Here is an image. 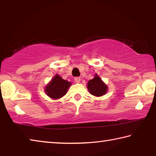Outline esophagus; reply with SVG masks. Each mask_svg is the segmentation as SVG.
Listing matches in <instances>:
<instances>
[{
	"instance_id": "esophagus-1",
	"label": "esophagus",
	"mask_w": 156,
	"mask_h": 156,
	"mask_svg": "<svg viewBox=\"0 0 156 156\" xmlns=\"http://www.w3.org/2000/svg\"><path fill=\"white\" fill-rule=\"evenodd\" d=\"M74 80H75L76 83H80V77H76V78H74Z\"/></svg>"
}]
</instances>
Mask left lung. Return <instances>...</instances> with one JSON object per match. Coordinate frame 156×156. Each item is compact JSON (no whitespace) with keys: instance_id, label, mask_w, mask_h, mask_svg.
I'll list each match as a JSON object with an SVG mask.
<instances>
[{"instance_id":"1","label":"left lung","mask_w":156,"mask_h":156,"mask_svg":"<svg viewBox=\"0 0 156 156\" xmlns=\"http://www.w3.org/2000/svg\"><path fill=\"white\" fill-rule=\"evenodd\" d=\"M87 89L89 93L95 96H103L107 91V85L97 75H95L94 78L88 82Z\"/></svg>"}]
</instances>
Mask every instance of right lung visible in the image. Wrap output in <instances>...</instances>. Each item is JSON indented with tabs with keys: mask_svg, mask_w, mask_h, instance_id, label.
Segmentation results:
<instances>
[{
	"mask_svg": "<svg viewBox=\"0 0 156 156\" xmlns=\"http://www.w3.org/2000/svg\"><path fill=\"white\" fill-rule=\"evenodd\" d=\"M71 83L62 79L60 76L56 75L48 85L46 86L47 95L53 99H58L64 96L71 85Z\"/></svg>",
	"mask_w": 156,
	"mask_h": 156,
	"instance_id": "obj_1",
	"label": "right lung"
}]
</instances>
